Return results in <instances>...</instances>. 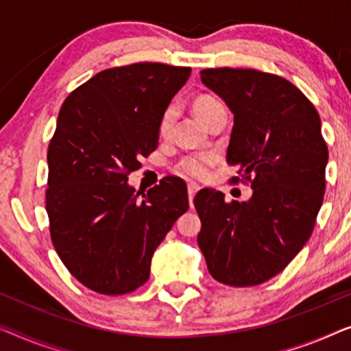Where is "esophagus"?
<instances>
[{
    "mask_svg": "<svg viewBox=\"0 0 351 351\" xmlns=\"http://www.w3.org/2000/svg\"><path fill=\"white\" fill-rule=\"evenodd\" d=\"M199 189H200V187L197 186V184H194V182H191V184H187V195H189V204H191V206H192V202H194V197H195L197 192H199Z\"/></svg>",
    "mask_w": 351,
    "mask_h": 351,
    "instance_id": "obj_1",
    "label": "esophagus"
}]
</instances>
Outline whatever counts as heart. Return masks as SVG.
I'll use <instances>...</instances> for the list:
<instances>
[{"label": "heart", "mask_w": 351, "mask_h": 351, "mask_svg": "<svg viewBox=\"0 0 351 351\" xmlns=\"http://www.w3.org/2000/svg\"><path fill=\"white\" fill-rule=\"evenodd\" d=\"M192 110H194L197 117H199L204 124H206L210 117L213 116L215 112L224 110V106L218 98L206 95V93H202V95L195 97L194 101H192ZM173 119H175L173 108H167L159 122L160 136L169 135L171 130V125H173ZM213 164H215V156L208 154V152H202V154L182 156L181 159L176 162L173 169L178 175L189 178V180H202V178L206 176V173H208L210 167Z\"/></svg>", "instance_id": "1"}]
</instances>
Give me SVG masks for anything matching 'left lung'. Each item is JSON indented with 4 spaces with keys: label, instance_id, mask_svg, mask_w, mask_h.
<instances>
[{
    "label": "left lung",
    "instance_id": "1",
    "mask_svg": "<svg viewBox=\"0 0 351 351\" xmlns=\"http://www.w3.org/2000/svg\"><path fill=\"white\" fill-rule=\"evenodd\" d=\"M202 82L234 112L227 164L250 182L248 202L202 189L194 206L208 272L256 286L280 274L312 235L326 191L328 145L313 103L288 79L251 68H208Z\"/></svg>",
    "mask_w": 351,
    "mask_h": 351
}]
</instances>
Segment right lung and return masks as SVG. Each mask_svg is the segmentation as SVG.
<instances>
[{"mask_svg": "<svg viewBox=\"0 0 351 351\" xmlns=\"http://www.w3.org/2000/svg\"><path fill=\"white\" fill-rule=\"evenodd\" d=\"M189 66L108 68L63 101L47 149L46 210L58 258L86 288L127 294L149 278L151 259L189 208L187 187L167 176L138 199L127 184L159 141V122Z\"/></svg>", "mask_w": 351, "mask_h": 351, "instance_id": "add662e5", "label": "right lung"}]
</instances>
